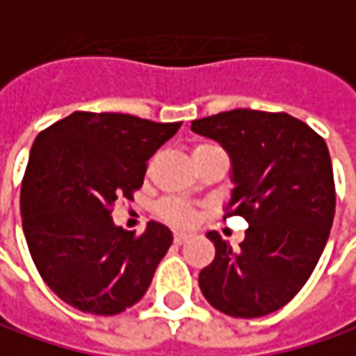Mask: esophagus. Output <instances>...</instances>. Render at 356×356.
I'll return each instance as SVG.
<instances>
[{
  "mask_svg": "<svg viewBox=\"0 0 356 356\" xmlns=\"http://www.w3.org/2000/svg\"><path fill=\"white\" fill-rule=\"evenodd\" d=\"M187 239H189V235H187V233H175V235H173L175 245H183V243H185Z\"/></svg>",
  "mask_w": 356,
  "mask_h": 356,
  "instance_id": "obj_1",
  "label": "esophagus"
}]
</instances>
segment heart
<instances>
[{
  "label": "heart",
  "instance_id": "b5f03b06",
  "mask_svg": "<svg viewBox=\"0 0 356 356\" xmlns=\"http://www.w3.org/2000/svg\"><path fill=\"white\" fill-rule=\"evenodd\" d=\"M215 145H197L193 149V155L197 153H203L207 149H213ZM159 215H161L165 221H169L171 225H177V227H191L197 219V213L195 209H191L187 203L179 201V199H165L161 205H159Z\"/></svg>",
  "mask_w": 356,
  "mask_h": 356
}]
</instances>
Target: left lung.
Instances as JSON below:
<instances>
[{
    "label": "left lung",
    "instance_id": "left-lung-1",
    "mask_svg": "<svg viewBox=\"0 0 356 356\" xmlns=\"http://www.w3.org/2000/svg\"><path fill=\"white\" fill-rule=\"evenodd\" d=\"M191 129L229 153L235 189L227 215L249 229L235 251L209 231L215 259L199 273L203 297L229 317L255 318L291 301L317 267L334 217V179L325 139L289 113L233 109Z\"/></svg>",
    "mask_w": 356,
    "mask_h": 356
}]
</instances>
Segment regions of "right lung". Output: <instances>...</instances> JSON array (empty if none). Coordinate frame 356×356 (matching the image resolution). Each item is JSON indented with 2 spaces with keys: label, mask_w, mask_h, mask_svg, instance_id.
<instances>
[{
  "label": "right lung",
  "mask_w": 356,
  "mask_h": 356,
  "mask_svg": "<svg viewBox=\"0 0 356 356\" xmlns=\"http://www.w3.org/2000/svg\"><path fill=\"white\" fill-rule=\"evenodd\" d=\"M179 127L75 111L35 137L22 181V223L41 279L61 301L117 315L145 295L173 235L155 221L141 235L123 231L111 211L119 199L133 201L151 155Z\"/></svg>",
  "instance_id": "add662e5"
}]
</instances>
